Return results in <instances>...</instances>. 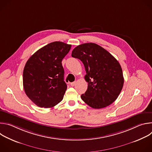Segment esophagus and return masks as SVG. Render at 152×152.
I'll return each instance as SVG.
<instances>
[{"instance_id":"esophagus-1","label":"esophagus","mask_w":152,"mask_h":152,"mask_svg":"<svg viewBox=\"0 0 152 152\" xmlns=\"http://www.w3.org/2000/svg\"><path fill=\"white\" fill-rule=\"evenodd\" d=\"M76 81L75 82H72V83H70V85L72 86H74L75 85H76Z\"/></svg>"}]
</instances>
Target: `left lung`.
<instances>
[{"mask_svg":"<svg viewBox=\"0 0 152 152\" xmlns=\"http://www.w3.org/2000/svg\"><path fill=\"white\" fill-rule=\"evenodd\" d=\"M72 56L84 65L88 88L81 95L82 100L94 109L112 104L119 96L124 84L122 69L118 61L106 50L93 42L76 47Z\"/></svg>","mask_w":152,"mask_h":152,"instance_id":"left-lung-1","label":"left lung"}]
</instances>
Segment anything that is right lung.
Instances as JSON below:
<instances>
[{
	"label": "right lung",
	"instance_id": "1",
	"mask_svg": "<svg viewBox=\"0 0 152 152\" xmlns=\"http://www.w3.org/2000/svg\"><path fill=\"white\" fill-rule=\"evenodd\" d=\"M72 45L55 41L42 47L26 62L23 88L27 96L38 106L52 107L62 101L67 86L64 80L62 60Z\"/></svg>",
	"mask_w": 152,
	"mask_h": 152
}]
</instances>
